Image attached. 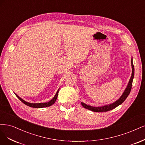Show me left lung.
Instances as JSON below:
<instances>
[{
  "instance_id": "left-lung-1",
  "label": "left lung",
  "mask_w": 145,
  "mask_h": 145,
  "mask_svg": "<svg viewBox=\"0 0 145 145\" xmlns=\"http://www.w3.org/2000/svg\"><path fill=\"white\" fill-rule=\"evenodd\" d=\"M131 66H132V69H133V72H132V75L131 77L129 83L128 84L127 87L126 88L125 90L124 91L122 95L121 96V97L119 98V99L116 101L114 103L108 105H105L103 106H101V107H95V106H92L90 105H87L85 104L84 103H82L81 102V104L83 106V107H84L86 109H88L89 110H91L92 111H95V112H106V111H108L111 110H113L116 107L119 106L121 104H122L123 102L125 101V99H127V97L129 95L130 93L131 90V87H132V84H133V78L134 76V67L133 63V59H131Z\"/></svg>"
}]
</instances>
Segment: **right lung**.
<instances>
[{
    "mask_svg": "<svg viewBox=\"0 0 145 145\" xmlns=\"http://www.w3.org/2000/svg\"><path fill=\"white\" fill-rule=\"evenodd\" d=\"M58 91H59V89L57 91V93H56V95H55V96L54 97V98L52 99H51L49 102H45V103H39V104H32V103H29V102H27L26 101H25L24 100H23L22 99H21V98L18 96L17 95L16 96L19 99L20 101H21L23 104H25V105L29 106H31V107H33V108H43V107H47V106H49L50 105H52V104H54L56 100H57V97H58Z\"/></svg>",
    "mask_w": 145,
    "mask_h": 145,
    "instance_id": "add662e5",
    "label": "right lung"
}]
</instances>
